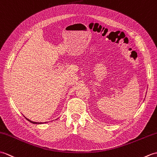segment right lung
<instances>
[{"label":"right lung","mask_w":157,"mask_h":157,"mask_svg":"<svg viewBox=\"0 0 157 157\" xmlns=\"http://www.w3.org/2000/svg\"><path fill=\"white\" fill-rule=\"evenodd\" d=\"M25 118H26V117H25ZM26 119H27V120H28L29 121H30V122H31V123H33V124H43V123H44V122H43V123H42V122H39V123H38V122H35V121H31V120H29V119H27V118H26ZM44 123H46V122H44Z\"/></svg>","instance_id":"right-lung-1"}]
</instances>
